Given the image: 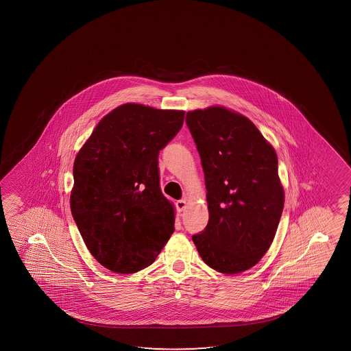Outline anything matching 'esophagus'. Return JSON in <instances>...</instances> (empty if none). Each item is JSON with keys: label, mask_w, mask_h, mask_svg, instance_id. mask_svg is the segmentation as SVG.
Masks as SVG:
<instances>
[{"label": "esophagus", "mask_w": 351, "mask_h": 351, "mask_svg": "<svg viewBox=\"0 0 351 351\" xmlns=\"http://www.w3.org/2000/svg\"><path fill=\"white\" fill-rule=\"evenodd\" d=\"M175 206H176V210H178V212H182L183 210L186 208V206H187V202H186L184 199H181V200L176 202Z\"/></svg>", "instance_id": "34e87169"}]
</instances>
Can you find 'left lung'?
Masks as SVG:
<instances>
[{
    "mask_svg": "<svg viewBox=\"0 0 351 351\" xmlns=\"http://www.w3.org/2000/svg\"><path fill=\"white\" fill-rule=\"evenodd\" d=\"M186 123L205 173L208 224L192 236L205 264L226 274L259 263L284 207L278 158L252 121L221 106L189 111Z\"/></svg>",
    "mask_w": 351,
    "mask_h": 351,
    "instance_id": "1",
    "label": "left lung"
}]
</instances>
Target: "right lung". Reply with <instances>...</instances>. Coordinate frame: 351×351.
Wrapping results in <instances>:
<instances>
[{
  "mask_svg": "<svg viewBox=\"0 0 351 351\" xmlns=\"http://www.w3.org/2000/svg\"><path fill=\"white\" fill-rule=\"evenodd\" d=\"M184 111L123 104L97 125L74 160L73 218L95 259L116 274L154 263L173 235V205L159 187V151Z\"/></svg>",
  "mask_w": 351,
  "mask_h": 351,
  "instance_id": "add662e5",
  "label": "right lung"
}]
</instances>
